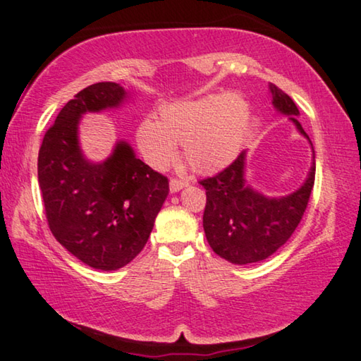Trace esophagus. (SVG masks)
<instances>
[{"label": "esophagus", "mask_w": 361, "mask_h": 361, "mask_svg": "<svg viewBox=\"0 0 361 361\" xmlns=\"http://www.w3.org/2000/svg\"><path fill=\"white\" fill-rule=\"evenodd\" d=\"M185 186H188L186 180H178V178L170 180V191H172V192L180 191V189H183Z\"/></svg>", "instance_id": "34e87169"}]
</instances>
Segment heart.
Listing matches in <instances>:
<instances>
[{
  "label": "heart",
  "instance_id": "1",
  "mask_svg": "<svg viewBox=\"0 0 361 361\" xmlns=\"http://www.w3.org/2000/svg\"><path fill=\"white\" fill-rule=\"evenodd\" d=\"M248 121L250 106L242 95H207L162 105L157 121L140 122L135 138L151 167H169L178 156V145H185L194 172L215 173L239 154Z\"/></svg>",
  "mask_w": 361,
  "mask_h": 361
}]
</instances>
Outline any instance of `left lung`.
Instances as JSON below:
<instances>
[{
    "mask_svg": "<svg viewBox=\"0 0 361 361\" xmlns=\"http://www.w3.org/2000/svg\"><path fill=\"white\" fill-rule=\"evenodd\" d=\"M272 103L280 113L290 116L305 138L299 124V109L283 90L271 84ZM245 152L216 175L200 180L205 188L204 231L209 245L232 264H248L269 258L285 245L302 219L315 181V162L304 185L286 197L271 199L245 185Z\"/></svg>",
    "mask_w": 361,
    "mask_h": 361,
    "instance_id": "left-lung-1",
    "label": "left lung"
}]
</instances>
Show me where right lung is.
<instances>
[{"label": "right lung", "instance_id": "right-lung-1", "mask_svg": "<svg viewBox=\"0 0 361 361\" xmlns=\"http://www.w3.org/2000/svg\"><path fill=\"white\" fill-rule=\"evenodd\" d=\"M116 82L82 89L49 127L38 154V183L49 229L79 261L116 271L142 252L169 194V180L133 154L126 142L105 162L82 156L78 124L84 113L119 106Z\"/></svg>", "mask_w": 361, "mask_h": 361}]
</instances>
